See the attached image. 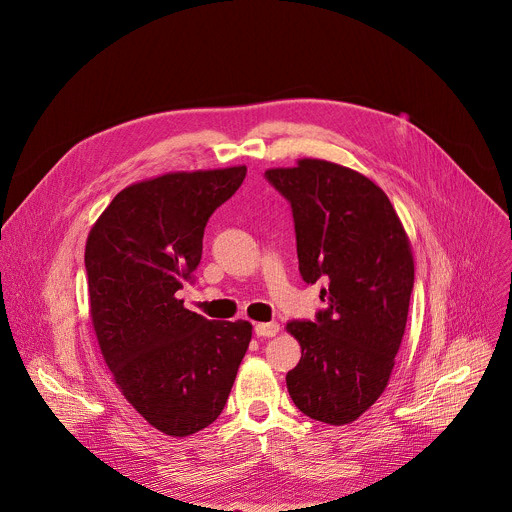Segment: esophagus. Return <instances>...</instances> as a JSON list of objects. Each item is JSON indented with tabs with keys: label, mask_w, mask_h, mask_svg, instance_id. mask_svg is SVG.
<instances>
[{
	"label": "esophagus",
	"mask_w": 512,
	"mask_h": 512,
	"mask_svg": "<svg viewBox=\"0 0 512 512\" xmlns=\"http://www.w3.org/2000/svg\"><path fill=\"white\" fill-rule=\"evenodd\" d=\"M279 332V324L277 322H267V324H255V334L259 338H271Z\"/></svg>",
	"instance_id": "1"
}]
</instances>
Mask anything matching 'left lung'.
<instances>
[{
	"instance_id": "obj_1",
	"label": "left lung",
	"mask_w": 512,
	"mask_h": 512,
	"mask_svg": "<svg viewBox=\"0 0 512 512\" xmlns=\"http://www.w3.org/2000/svg\"><path fill=\"white\" fill-rule=\"evenodd\" d=\"M291 204L300 273L322 283L316 320H291L302 358L285 377L296 407L330 425L358 419L385 391L413 291V255L387 194L350 168L304 158L265 172Z\"/></svg>"
}]
</instances>
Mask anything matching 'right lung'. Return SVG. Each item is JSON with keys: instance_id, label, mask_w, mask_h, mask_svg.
<instances>
[{"instance_id": "right-lung-1", "label": "right lung", "mask_w": 512, "mask_h": 512, "mask_svg": "<svg viewBox=\"0 0 512 512\" xmlns=\"http://www.w3.org/2000/svg\"><path fill=\"white\" fill-rule=\"evenodd\" d=\"M245 166L174 172L121 190L93 225L85 267L101 354L125 399L156 429L186 437L223 413L251 324L184 308L210 214Z\"/></svg>"}]
</instances>
